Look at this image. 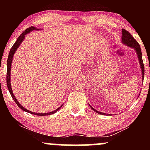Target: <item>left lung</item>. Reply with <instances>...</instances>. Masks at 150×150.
<instances>
[{
	"label": "left lung",
	"instance_id": "left-lung-1",
	"mask_svg": "<svg viewBox=\"0 0 150 150\" xmlns=\"http://www.w3.org/2000/svg\"><path fill=\"white\" fill-rule=\"evenodd\" d=\"M122 43L124 44L125 45L130 46V47L132 48V49H135V52L137 53V57H138V60H139V63H140V69H141V73H142V80L143 82V79H144V64H143V61H142V52H141V49L140 44L137 43V41L134 39L133 37L130 34L128 31H126L124 29H122ZM92 109L93 111H95L96 113H99V114H101V115H106L108 116L107 113H101L100 111H98L96 109H94V108H92V106L89 105Z\"/></svg>",
	"mask_w": 150,
	"mask_h": 150
}]
</instances>
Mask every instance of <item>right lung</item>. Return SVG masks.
Listing matches in <instances>:
<instances>
[{
    "mask_svg": "<svg viewBox=\"0 0 150 150\" xmlns=\"http://www.w3.org/2000/svg\"><path fill=\"white\" fill-rule=\"evenodd\" d=\"M33 30H38L37 28H36V27H29V28H27V30H25V31H24V32H22L21 34H20V37L18 38V39H17L16 42H15V44H13V46H12L11 49L10 50V53H9V55H8V61H7V74H6L7 86H8V90H9L10 94H11L12 98H13V100L15 101V102L16 103L17 105H18L19 107L21 108L22 110H23V111H26V112L32 113V114L37 115V116H49V115L53 114V113H56V111H58V110H59L60 108L62 107V106H63V105H61V106H60V107H58L57 109L54 110L53 111H51V112H49V113H38L32 112V111H29V110L26 109V108H24L23 106H22V105H20V103L18 102V101L17 100L16 98H15V97L14 96V94H13V90H12L11 85H10V70H11V64H12V61H13V56H14L15 51H16L17 49H18V48L19 47V46H20V44H21V43L23 42V40H24V39H25L26 34L30 33V32H32V31H33Z\"/></svg>",
    "mask_w": 150,
    "mask_h": 150,
    "instance_id": "add662e5",
    "label": "right lung"
}]
</instances>
